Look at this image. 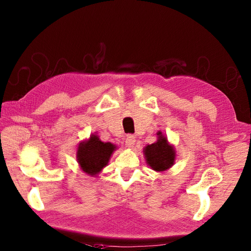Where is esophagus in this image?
<instances>
[{"label":"esophagus","instance_id":"esophagus-1","mask_svg":"<svg viewBox=\"0 0 251 251\" xmlns=\"http://www.w3.org/2000/svg\"><path fill=\"white\" fill-rule=\"evenodd\" d=\"M134 143H136V138H134L132 134H128L125 140V145L127 149H132Z\"/></svg>","mask_w":251,"mask_h":251}]
</instances>
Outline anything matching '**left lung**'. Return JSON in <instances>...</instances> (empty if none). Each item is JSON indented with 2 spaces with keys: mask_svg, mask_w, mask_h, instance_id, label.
Wrapping results in <instances>:
<instances>
[{
  "mask_svg": "<svg viewBox=\"0 0 251 251\" xmlns=\"http://www.w3.org/2000/svg\"><path fill=\"white\" fill-rule=\"evenodd\" d=\"M143 155L150 168L158 173L170 170L175 163L176 151L161 131L157 132V141L143 149Z\"/></svg>",
  "mask_w": 251,
  "mask_h": 251,
  "instance_id": "8db88e82",
  "label": "left lung"
}]
</instances>
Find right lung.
I'll list each match as a JSON object with an SVG mask.
<instances>
[{"label":"right lung","instance_id":"right-lung-1","mask_svg":"<svg viewBox=\"0 0 251 251\" xmlns=\"http://www.w3.org/2000/svg\"><path fill=\"white\" fill-rule=\"evenodd\" d=\"M117 146L110 142H102L96 133L83 140L77 146L76 160L80 170L91 177H98L102 169L108 165Z\"/></svg>","mask_w":251,"mask_h":251}]
</instances>
